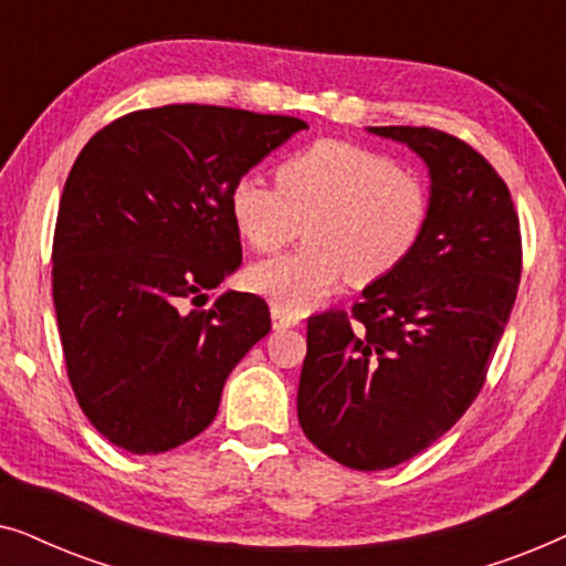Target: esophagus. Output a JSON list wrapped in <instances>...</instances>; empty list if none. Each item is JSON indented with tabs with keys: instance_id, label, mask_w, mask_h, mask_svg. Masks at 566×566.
Returning a JSON list of instances; mask_svg holds the SVG:
<instances>
[{
	"instance_id": "1",
	"label": "esophagus",
	"mask_w": 566,
	"mask_h": 566,
	"mask_svg": "<svg viewBox=\"0 0 566 566\" xmlns=\"http://www.w3.org/2000/svg\"><path fill=\"white\" fill-rule=\"evenodd\" d=\"M270 316H273V327L275 329H289V327H298V324H301L296 314L285 312V308H281V306L270 308Z\"/></svg>"
}]
</instances>
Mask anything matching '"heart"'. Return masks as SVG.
I'll return each mask as SVG.
<instances>
[{
	"instance_id": "b5f03b06",
	"label": "heart",
	"mask_w": 566,
	"mask_h": 566,
	"mask_svg": "<svg viewBox=\"0 0 566 566\" xmlns=\"http://www.w3.org/2000/svg\"><path fill=\"white\" fill-rule=\"evenodd\" d=\"M277 188L254 175L231 185L239 237L273 252L304 229L296 252L260 260L247 283L289 312H306L343 277L368 285L391 275L420 244L430 216L428 185L384 154L347 142H314L275 169Z\"/></svg>"
}]
</instances>
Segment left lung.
I'll return each mask as SVG.
<instances>
[{"mask_svg":"<svg viewBox=\"0 0 566 566\" xmlns=\"http://www.w3.org/2000/svg\"><path fill=\"white\" fill-rule=\"evenodd\" d=\"M430 172V216L415 252L363 289L353 312L308 316L298 381L304 436L343 467L391 469L459 422L521 283V221L502 177L436 128L378 126Z\"/></svg>","mask_w":566,"mask_h":566,"instance_id":"left-lung-1","label":"left lung"}]
</instances>
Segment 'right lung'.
Here are the masks:
<instances>
[{
  "mask_svg": "<svg viewBox=\"0 0 566 566\" xmlns=\"http://www.w3.org/2000/svg\"><path fill=\"white\" fill-rule=\"evenodd\" d=\"M304 128L165 105L123 115L80 151L53 234V306L74 397L113 446L165 453L200 436L270 332L254 293L203 304L242 265L231 185Z\"/></svg>",
  "mask_w": 566,
  "mask_h": 566,
  "instance_id": "obj_1",
  "label": "right lung"
}]
</instances>
